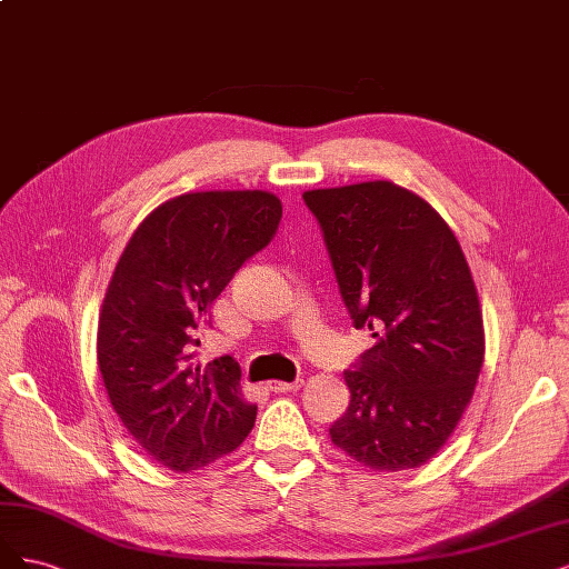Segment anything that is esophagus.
Returning a JSON list of instances; mask_svg holds the SVG:
<instances>
[{
    "label": "esophagus",
    "instance_id": "esophagus-1",
    "mask_svg": "<svg viewBox=\"0 0 569 569\" xmlns=\"http://www.w3.org/2000/svg\"><path fill=\"white\" fill-rule=\"evenodd\" d=\"M267 388H269L271 392H298V390L302 388V378L292 380V382H283V380H271V382H267Z\"/></svg>",
    "mask_w": 569,
    "mask_h": 569
}]
</instances>
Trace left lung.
I'll use <instances>...</instances> for the list:
<instances>
[{"label":"left lung","instance_id":"obj_1","mask_svg":"<svg viewBox=\"0 0 569 569\" xmlns=\"http://www.w3.org/2000/svg\"><path fill=\"white\" fill-rule=\"evenodd\" d=\"M355 328L373 331L345 382L333 445L376 470L423 466L461 420L485 359L463 250L423 198L392 181L302 193Z\"/></svg>","mask_w":569,"mask_h":569}]
</instances>
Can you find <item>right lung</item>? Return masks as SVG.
Here are the masks:
<instances>
[{
  "label": "right lung",
  "instance_id": "add662e5",
  "mask_svg": "<svg viewBox=\"0 0 569 569\" xmlns=\"http://www.w3.org/2000/svg\"><path fill=\"white\" fill-rule=\"evenodd\" d=\"M281 200L267 191H200L143 219L108 283L97 336L108 399L134 442L187 472L233 451L258 407L241 395L229 355L193 361L210 305L271 243Z\"/></svg>",
  "mask_w": 569,
  "mask_h": 569
}]
</instances>
